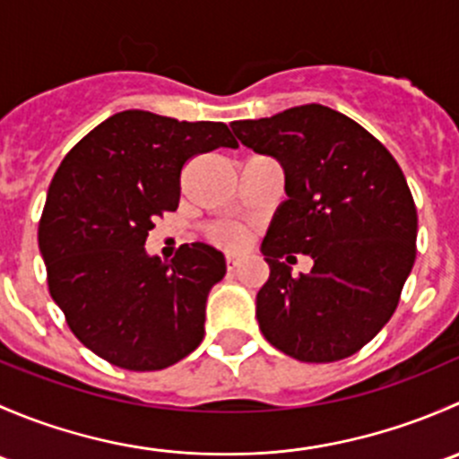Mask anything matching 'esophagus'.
Here are the masks:
<instances>
[{
  "instance_id": "obj_1",
  "label": "esophagus",
  "mask_w": 459,
  "mask_h": 459,
  "mask_svg": "<svg viewBox=\"0 0 459 459\" xmlns=\"http://www.w3.org/2000/svg\"><path fill=\"white\" fill-rule=\"evenodd\" d=\"M239 262H242L239 255H233V253H229V255H226V268H229V271H235V268L239 266Z\"/></svg>"
}]
</instances>
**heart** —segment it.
Returning a JSON list of instances; mask_svg holds the SVG:
<instances>
[{"mask_svg":"<svg viewBox=\"0 0 459 459\" xmlns=\"http://www.w3.org/2000/svg\"><path fill=\"white\" fill-rule=\"evenodd\" d=\"M208 239L217 247H224V248H238L247 242V235L239 226L233 224H212L208 229Z\"/></svg>","mask_w":459,"mask_h":459,"instance_id":"1","label":"heart"}]
</instances>
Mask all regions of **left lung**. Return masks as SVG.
<instances>
[{
  "label": "left lung",
  "instance_id": "left-lung-1",
  "mask_svg": "<svg viewBox=\"0 0 459 459\" xmlns=\"http://www.w3.org/2000/svg\"><path fill=\"white\" fill-rule=\"evenodd\" d=\"M230 128L286 170L289 200L262 242L271 273L257 293L259 331L299 362L351 358L395 313L418 253V211L400 164L367 128L322 104ZM298 252L314 268L293 278L285 263Z\"/></svg>",
  "mask_w": 459,
  "mask_h": 459
}]
</instances>
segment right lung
Listing matches in <instances>:
<instances>
[{"mask_svg": "<svg viewBox=\"0 0 459 459\" xmlns=\"http://www.w3.org/2000/svg\"><path fill=\"white\" fill-rule=\"evenodd\" d=\"M220 146H238L221 122L122 110L59 164L37 230L46 280L73 335L106 362L160 371L204 340L224 255L193 242L161 262L143 244L157 217L178 208L184 166Z\"/></svg>", "mask_w": 459, "mask_h": 459, "instance_id": "obj_1", "label": "right lung"}]
</instances>
